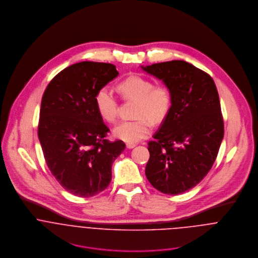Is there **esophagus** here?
<instances>
[{
  "instance_id": "1",
  "label": "esophagus",
  "mask_w": 258,
  "mask_h": 258,
  "mask_svg": "<svg viewBox=\"0 0 258 258\" xmlns=\"http://www.w3.org/2000/svg\"><path fill=\"white\" fill-rule=\"evenodd\" d=\"M126 146H127L128 149H133V148L136 146V144H134V143H127V144H126Z\"/></svg>"
}]
</instances>
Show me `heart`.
I'll return each instance as SVG.
<instances>
[{
  "label": "heart",
  "instance_id": "b5f03b06",
  "mask_svg": "<svg viewBox=\"0 0 258 258\" xmlns=\"http://www.w3.org/2000/svg\"><path fill=\"white\" fill-rule=\"evenodd\" d=\"M121 95L137 101L135 117L137 119L122 121L113 130L116 138L127 143H136L151 133V122L160 124L171 110L172 92L165 84H155L148 77L139 74L130 75L118 84ZM95 106L99 115L107 122L114 123L119 115V104L116 96L106 86L97 90Z\"/></svg>",
  "mask_w": 258,
  "mask_h": 258
}]
</instances>
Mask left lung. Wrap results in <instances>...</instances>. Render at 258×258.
Segmentation results:
<instances>
[{"instance_id": "8db88e82", "label": "left lung", "mask_w": 258, "mask_h": 258, "mask_svg": "<svg viewBox=\"0 0 258 258\" xmlns=\"http://www.w3.org/2000/svg\"><path fill=\"white\" fill-rule=\"evenodd\" d=\"M172 92V106L154 141L145 174L163 194L179 195L199 184L212 169L223 138L219 93L213 78L184 60L141 67Z\"/></svg>"}]
</instances>
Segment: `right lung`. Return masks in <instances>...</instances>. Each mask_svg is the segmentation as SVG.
Listing matches in <instances>:
<instances>
[{
    "label": "right lung",
    "mask_w": 258,
    "mask_h": 258,
    "mask_svg": "<svg viewBox=\"0 0 258 258\" xmlns=\"http://www.w3.org/2000/svg\"><path fill=\"white\" fill-rule=\"evenodd\" d=\"M115 66L82 61L56 74L42 95L38 139L48 169L74 196L93 197L110 184L111 168L124 151L95 106L97 90L117 77Z\"/></svg>",
    "instance_id": "obj_1"
}]
</instances>
